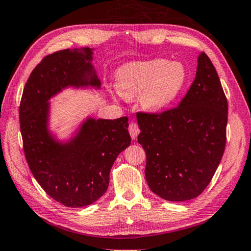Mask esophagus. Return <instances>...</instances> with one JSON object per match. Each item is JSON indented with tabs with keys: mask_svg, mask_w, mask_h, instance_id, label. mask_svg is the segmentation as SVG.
I'll list each match as a JSON object with an SVG mask.
<instances>
[{
	"mask_svg": "<svg viewBox=\"0 0 251 251\" xmlns=\"http://www.w3.org/2000/svg\"><path fill=\"white\" fill-rule=\"evenodd\" d=\"M129 132H130V135H131L132 140H135L136 138H138V135L140 133L139 126L132 122V124L129 126Z\"/></svg>",
	"mask_w": 251,
	"mask_h": 251,
	"instance_id": "1",
	"label": "esophagus"
}]
</instances>
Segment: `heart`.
I'll use <instances>...</instances> for the list:
<instances>
[{
	"label": "heart",
	"mask_w": 251,
	"mask_h": 251,
	"mask_svg": "<svg viewBox=\"0 0 251 251\" xmlns=\"http://www.w3.org/2000/svg\"><path fill=\"white\" fill-rule=\"evenodd\" d=\"M187 82V71L180 62L155 59L132 62L117 72V89L125 98L141 95L143 109L159 112L176 101Z\"/></svg>",
	"instance_id": "1"
}]
</instances>
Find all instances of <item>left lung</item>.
Returning <instances> with one entry per match:
<instances>
[{
  "instance_id": "left-lung-1",
  "label": "left lung",
  "mask_w": 251,
  "mask_h": 251,
  "mask_svg": "<svg viewBox=\"0 0 251 251\" xmlns=\"http://www.w3.org/2000/svg\"><path fill=\"white\" fill-rule=\"evenodd\" d=\"M227 99L204 52L196 78L179 106L160 113H136L138 142L146 153L145 178L167 201L200 196L219 167L226 144Z\"/></svg>"
}]
</instances>
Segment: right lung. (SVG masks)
Listing matches in <instances>:
<instances>
[{
    "label": "right lung",
    "mask_w": 251,
    "mask_h": 251,
    "mask_svg": "<svg viewBox=\"0 0 251 251\" xmlns=\"http://www.w3.org/2000/svg\"><path fill=\"white\" fill-rule=\"evenodd\" d=\"M93 49H65L42 59L24 87L20 122L30 172L48 195L68 207H82L107 191L110 169L131 143L127 117L84 120L67 142L49 130L50 99L67 87L100 88Z\"/></svg>",
    "instance_id": "1"
}]
</instances>
